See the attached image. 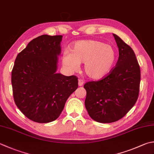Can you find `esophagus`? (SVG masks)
<instances>
[{
    "label": "esophagus",
    "instance_id": "esophagus-1",
    "mask_svg": "<svg viewBox=\"0 0 154 154\" xmlns=\"http://www.w3.org/2000/svg\"><path fill=\"white\" fill-rule=\"evenodd\" d=\"M84 83H85V81L83 79H79V81H78V85L79 86H83Z\"/></svg>",
    "mask_w": 154,
    "mask_h": 154
}]
</instances>
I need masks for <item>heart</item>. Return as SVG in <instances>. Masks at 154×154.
Segmentation results:
<instances>
[{"mask_svg": "<svg viewBox=\"0 0 154 154\" xmlns=\"http://www.w3.org/2000/svg\"><path fill=\"white\" fill-rule=\"evenodd\" d=\"M116 59L113 47L103 42L91 40L77 41L71 47V53L63 54V65L71 71H77L84 63V72L93 79L103 78L112 69Z\"/></svg>", "mask_w": 154, "mask_h": 154, "instance_id": "b5f03b06", "label": "heart"}]
</instances>
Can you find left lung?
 Segmentation results:
<instances>
[{
    "mask_svg": "<svg viewBox=\"0 0 154 154\" xmlns=\"http://www.w3.org/2000/svg\"><path fill=\"white\" fill-rule=\"evenodd\" d=\"M119 49L116 65L101 79L84 85L85 107L99 123H112L124 117L134 107L140 92V67L133 49L113 34Z\"/></svg>",
    "mask_w": 154,
    "mask_h": 154,
    "instance_id": "8db88e82",
    "label": "left lung"
}]
</instances>
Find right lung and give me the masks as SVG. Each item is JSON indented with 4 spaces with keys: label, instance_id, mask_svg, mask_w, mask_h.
<instances>
[{
    "label": "right lung",
    "instance_id": "1",
    "mask_svg": "<svg viewBox=\"0 0 154 154\" xmlns=\"http://www.w3.org/2000/svg\"><path fill=\"white\" fill-rule=\"evenodd\" d=\"M62 35H43L18 54L11 73L14 103L27 118L49 123L59 117L78 78L57 73Z\"/></svg>",
    "mask_w": 154,
    "mask_h": 154
}]
</instances>
